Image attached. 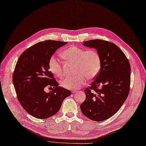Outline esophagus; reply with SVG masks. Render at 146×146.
Instances as JSON below:
<instances>
[{
	"mask_svg": "<svg viewBox=\"0 0 146 146\" xmlns=\"http://www.w3.org/2000/svg\"><path fill=\"white\" fill-rule=\"evenodd\" d=\"M76 90H72V93H75L76 92Z\"/></svg>",
	"mask_w": 146,
	"mask_h": 146,
	"instance_id": "34e87169",
	"label": "esophagus"
}]
</instances>
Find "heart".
Instances as JSON below:
<instances>
[{"label": "heart", "mask_w": 146, "mask_h": 146, "mask_svg": "<svg viewBox=\"0 0 146 146\" xmlns=\"http://www.w3.org/2000/svg\"><path fill=\"white\" fill-rule=\"evenodd\" d=\"M61 55L65 59L76 64L74 72L77 74L61 80V85L65 88L78 89L85 85L87 78L93 79L100 72L101 59L95 49L87 50L77 46H71L64 50ZM48 69L57 77L61 78L64 74L60 60L54 55L48 60Z\"/></svg>", "instance_id": "obj_1"}]
</instances>
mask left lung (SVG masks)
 <instances>
[{
  "label": "left lung",
  "mask_w": 146,
  "mask_h": 146,
  "mask_svg": "<svg viewBox=\"0 0 146 146\" xmlns=\"http://www.w3.org/2000/svg\"><path fill=\"white\" fill-rule=\"evenodd\" d=\"M83 45L97 50L101 59V68L90 87L84 90L86 99L80 106V110L91 120L104 121L114 115L127 98L130 64L125 53L112 42L92 40L84 41Z\"/></svg>",
  "instance_id": "obj_1"
}]
</instances>
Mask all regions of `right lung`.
<instances>
[{"label": "right lung", "mask_w": 146, "mask_h": 146, "mask_svg": "<svg viewBox=\"0 0 146 146\" xmlns=\"http://www.w3.org/2000/svg\"><path fill=\"white\" fill-rule=\"evenodd\" d=\"M67 42L46 40L26 49L19 57L13 82L17 99L25 110L36 118L45 119L56 114L63 100L72 94L58 86L48 69V60ZM47 88L52 91L47 93Z\"/></svg>", "instance_id": "right-lung-1"}]
</instances>
